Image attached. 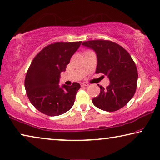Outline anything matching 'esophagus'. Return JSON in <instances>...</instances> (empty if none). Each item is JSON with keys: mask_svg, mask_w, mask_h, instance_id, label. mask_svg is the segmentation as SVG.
<instances>
[{"mask_svg": "<svg viewBox=\"0 0 160 160\" xmlns=\"http://www.w3.org/2000/svg\"><path fill=\"white\" fill-rule=\"evenodd\" d=\"M88 85H89L86 82H81V86L82 87H86V86H88Z\"/></svg>", "mask_w": 160, "mask_h": 160, "instance_id": "obj_1", "label": "esophagus"}]
</instances>
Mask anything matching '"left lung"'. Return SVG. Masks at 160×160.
<instances>
[{
    "label": "left lung",
    "mask_w": 160,
    "mask_h": 160,
    "mask_svg": "<svg viewBox=\"0 0 160 160\" xmlns=\"http://www.w3.org/2000/svg\"><path fill=\"white\" fill-rule=\"evenodd\" d=\"M82 44L97 54L95 73L106 75L110 80L106 88L100 86V94L92 98V103L97 108L109 112L123 108L134 95L138 79L137 66L129 53L108 40H90Z\"/></svg>",
    "instance_id": "1"
}]
</instances>
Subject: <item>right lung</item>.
<instances>
[{
	"label": "right lung",
	"instance_id": "1",
	"mask_svg": "<svg viewBox=\"0 0 160 160\" xmlns=\"http://www.w3.org/2000/svg\"><path fill=\"white\" fill-rule=\"evenodd\" d=\"M81 43L49 44L35 56L28 69L24 82L27 95L33 106L45 115H61L73 106L80 85L73 82L59 87V81Z\"/></svg>",
	"mask_w": 160,
	"mask_h": 160
}]
</instances>
